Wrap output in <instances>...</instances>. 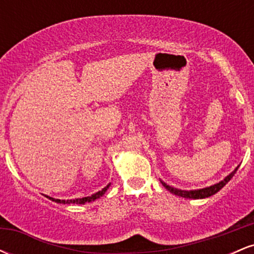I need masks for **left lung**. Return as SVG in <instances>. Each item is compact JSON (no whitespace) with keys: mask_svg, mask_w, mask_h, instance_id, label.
<instances>
[{"mask_svg":"<svg viewBox=\"0 0 254 254\" xmlns=\"http://www.w3.org/2000/svg\"><path fill=\"white\" fill-rule=\"evenodd\" d=\"M238 168H239V166L232 172V173L228 174V176L224 178L223 180H221L220 183L214 184V185L208 186V188L198 189V190H180V189H176V188H173V186L167 185V184H166L165 182H162V180H160V182H161L162 185L165 186V189H167L171 193L176 194V196H180L184 198H191V199H203V198L210 197V196H212V194L217 193V192L220 191L221 189H222L230 179H232L233 176L235 174V172L238 171Z\"/></svg>","mask_w":254,"mask_h":254,"instance_id":"obj_1","label":"left lung"}]
</instances>
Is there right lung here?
<instances>
[{
    "label": "right lung",
    "instance_id": "right-lung-1",
    "mask_svg": "<svg viewBox=\"0 0 254 254\" xmlns=\"http://www.w3.org/2000/svg\"><path fill=\"white\" fill-rule=\"evenodd\" d=\"M110 185H111V183H110L107 186H105V188H104L101 191H98L97 193H93L92 196L83 197V198H75V199H68V200H65V199H56V198H52V197H50V196H45V197L49 198V199L52 200V202L61 203V204H71V203H74V204H84V203H87V202H88V203H89V202H93V200H95V199H98V198L103 197L104 194H105V192L107 191V189L110 188Z\"/></svg>",
    "mask_w": 254,
    "mask_h": 254
}]
</instances>
